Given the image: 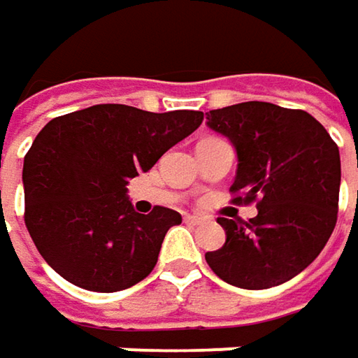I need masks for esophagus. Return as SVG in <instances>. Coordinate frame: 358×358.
I'll use <instances>...</instances> for the list:
<instances>
[{"instance_id": "esophagus-1", "label": "esophagus", "mask_w": 358, "mask_h": 358, "mask_svg": "<svg viewBox=\"0 0 358 358\" xmlns=\"http://www.w3.org/2000/svg\"><path fill=\"white\" fill-rule=\"evenodd\" d=\"M205 219L203 217H197V215H185V223H189V225H201Z\"/></svg>"}]
</instances>
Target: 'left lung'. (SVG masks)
Wrapping results in <instances>:
<instances>
[{"label": "left lung", "instance_id": "8db88e82", "mask_svg": "<svg viewBox=\"0 0 358 358\" xmlns=\"http://www.w3.org/2000/svg\"><path fill=\"white\" fill-rule=\"evenodd\" d=\"M207 125L227 135L239 167L233 203H257V217H219L227 233L205 253L219 279L268 289L293 279L319 257L337 225L341 157L323 125L303 109L247 101L213 109Z\"/></svg>", "mask_w": 358, "mask_h": 358}]
</instances>
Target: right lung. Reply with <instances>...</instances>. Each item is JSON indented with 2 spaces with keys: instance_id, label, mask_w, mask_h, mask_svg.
Returning <instances> with one entry per match:
<instances>
[{
  "instance_id": "add662e5",
  "label": "right lung",
  "mask_w": 358,
  "mask_h": 358,
  "mask_svg": "<svg viewBox=\"0 0 358 358\" xmlns=\"http://www.w3.org/2000/svg\"><path fill=\"white\" fill-rule=\"evenodd\" d=\"M201 123L203 111L151 113L119 103L51 119L23 159V219L49 267L95 293L143 281L181 215L159 205L135 213L125 195L129 179Z\"/></svg>"
}]
</instances>
